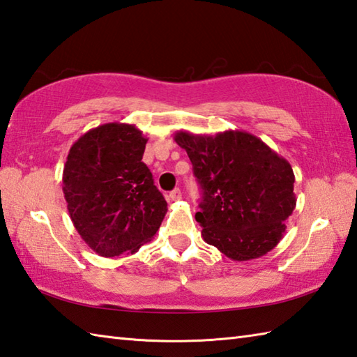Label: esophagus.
<instances>
[{"label":"esophagus","mask_w":357,"mask_h":357,"mask_svg":"<svg viewBox=\"0 0 357 357\" xmlns=\"http://www.w3.org/2000/svg\"><path fill=\"white\" fill-rule=\"evenodd\" d=\"M181 198H183V193H181L179 188H174L173 192H170V199L172 201H179Z\"/></svg>","instance_id":"34e87169"}]
</instances>
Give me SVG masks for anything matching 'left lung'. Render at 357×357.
Returning <instances> with one entry per match:
<instances>
[{
  "label": "left lung",
  "mask_w": 357,
  "mask_h": 357,
  "mask_svg": "<svg viewBox=\"0 0 357 357\" xmlns=\"http://www.w3.org/2000/svg\"><path fill=\"white\" fill-rule=\"evenodd\" d=\"M202 188L196 221L207 244L233 261L267 255L282 239L296 207L290 162L242 130L174 133Z\"/></svg>",
  "instance_id": "1"
}]
</instances>
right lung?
Here are the masks:
<instances>
[{
  "label": "right lung",
  "instance_id": "add662e5",
  "mask_svg": "<svg viewBox=\"0 0 357 357\" xmlns=\"http://www.w3.org/2000/svg\"><path fill=\"white\" fill-rule=\"evenodd\" d=\"M147 138L107 123L73 144L63 172L67 210L82 241L104 257L136 253L155 236L167 202L142 162Z\"/></svg>",
  "mask_w": 357,
  "mask_h": 357
}]
</instances>
